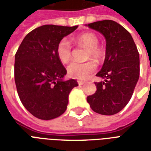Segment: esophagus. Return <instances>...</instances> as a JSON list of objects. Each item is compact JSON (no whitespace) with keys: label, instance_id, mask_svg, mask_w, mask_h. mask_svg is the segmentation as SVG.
<instances>
[{"label":"esophagus","instance_id":"obj_1","mask_svg":"<svg viewBox=\"0 0 151 151\" xmlns=\"http://www.w3.org/2000/svg\"><path fill=\"white\" fill-rule=\"evenodd\" d=\"M78 83L79 86H82L84 83H85V82H82V81H78Z\"/></svg>","mask_w":151,"mask_h":151}]
</instances>
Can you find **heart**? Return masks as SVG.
<instances>
[{"label": "heart", "mask_w": 151, "mask_h": 151, "mask_svg": "<svg viewBox=\"0 0 151 151\" xmlns=\"http://www.w3.org/2000/svg\"><path fill=\"white\" fill-rule=\"evenodd\" d=\"M76 42L87 47L86 58H93L97 62H100L104 57V51L98 46V37L93 33H84L76 38ZM56 56L64 64L69 61L72 56V49L69 41L65 38L59 41L56 48ZM96 64L93 60L86 62L70 63L67 67L68 76L74 79L86 80L90 78L96 70Z\"/></svg>", "instance_id": "heart-1"}]
</instances>
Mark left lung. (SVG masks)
Returning a JSON list of instances; mask_svg holds the SVG:
<instances>
[{
  "mask_svg": "<svg viewBox=\"0 0 151 151\" xmlns=\"http://www.w3.org/2000/svg\"><path fill=\"white\" fill-rule=\"evenodd\" d=\"M87 26L105 37L106 56L96 74L104 82H95L96 91L86 99L94 111L111 116L121 111L133 95L139 78V53L129 32L116 22L103 20Z\"/></svg>",
  "mask_w": 151,
  "mask_h": 151,
  "instance_id": "obj_1",
  "label": "left lung"
}]
</instances>
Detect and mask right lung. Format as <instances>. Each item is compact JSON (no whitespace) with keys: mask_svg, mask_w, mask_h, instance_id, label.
Listing matches in <instances>:
<instances>
[{"mask_svg":"<svg viewBox=\"0 0 151 151\" xmlns=\"http://www.w3.org/2000/svg\"><path fill=\"white\" fill-rule=\"evenodd\" d=\"M78 26H41L28 33L15 54L14 80L25 108L40 120H52L65 111L69 95L78 86L74 79L63 81L66 69L56 56L60 40Z\"/></svg>","mask_w":151,"mask_h":151,"instance_id":"add662e5","label":"right lung"}]
</instances>
